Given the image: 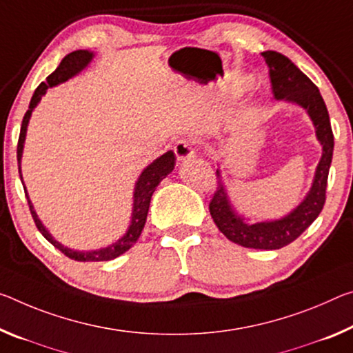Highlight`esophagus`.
<instances>
[{"instance_id": "esophagus-1", "label": "esophagus", "mask_w": 353, "mask_h": 353, "mask_svg": "<svg viewBox=\"0 0 353 353\" xmlns=\"http://www.w3.org/2000/svg\"><path fill=\"white\" fill-rule=\"evenodd\" d=\"M174 154L177 157V161H185L188 159H192L194 155L193 144L190 143L188 139H179L174 146Z\"/></svg>"}]
</instances>
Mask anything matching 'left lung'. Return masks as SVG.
<instances>
[{
  "label": "left lung",
  "mask_w": 353,
  "mask_h": 353,
  "mask_svg": "<svg viewBox=\"0 0 353 353\" xmlns=\"http://www.w3.org/2000/svg\"><path fill=\"white\" fill-rule=\"evenodd\" d=\"M270 75L272 92L276 100L300 105L310 114L316 127V137L322 144V159L319 161L314 181L306 198L289 215L273 221L247 223L237 215L228 198L220 171H216L218 185L209 204L210 215L216 228L231 240L245 248L279 250L292 243L316 220L325 204L328 171L333 159L334 138L325 102L317 86L286 56L278 52H264Z\"/></svg>",
  "instance_id": "left-lung-1"
}]
</instances>
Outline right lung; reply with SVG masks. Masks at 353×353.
Segmentation results:
<instances>
[{
	"instance_id": "1",
	"label": "right lung",
	"mask_w": 353,
	"mask_h": 353,
	"mask_svg": "<svg viewBox=\"0 0 353 353\" xmlns=\"http://www.w3.org/2000/svg\"><path fill=\"white\" fill-rule=\"evenodd\" d=\"M94 53L88 52V50H77V52H72L65 56V58L61 61V64L58 65L52 75L47 77V83H41L37 86V89L32 94V99L30 102V108L25 113L23 122H21V128H20V137H19V144H17V160H19V172H20V179L21 177V171H20V160H21V154H23V144H25V137H26V128H28V122H30V117L32 110L36 108V105L41 102V99L48 88L59 85V83H64L77 75L78 72H81L85 67L91 63ZM176 165V155L172 150H168L166 154H163L159 159L154 160L146 170L141 172V176L138 177V182L135 185V193H133V212H132V223L128 226L127 232L124 234V237H121L116 243L110 245L106 248H100V250H94V251H75L70 250L67 247H63L59 242L52 237L46 226L42 225V221L37 218V214L32 207L30 198H28L26 188V199H28V205H30L32 220H34L36 226L43 237H46L50 243L53 245L54 248H58L61 253H64L67 257L74 261H80V262H102V261H111L114 257L124 254L125 251L130 250L133 245L137 243V240L141 236V231L144 225H146V218H148V212H149V204H150V198L155 192V188L159 183L163 181V179L170 174V172L174 170ZM23 182V181H21Z\"/></svg>"
}]
</instances>
